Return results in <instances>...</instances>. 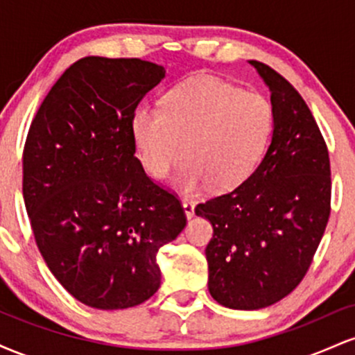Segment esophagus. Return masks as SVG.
Masks as SVG:
<instances>
[{"mask_svg": "<svg viewBox=\"0 0 355 355\" xmlns=\"http://www.w3.org/2000/svg\"><path fill=\"white\" fill-rule=\"evenodd\" d=\"M182 207H183V211H185L187 218H191L195 215V203L191 200H182Z\"/></svg>", "mask_w": 355, "mask_h": 355, "instance_id": "1", "label": "esophagus"}]
</instances>
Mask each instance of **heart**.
Wrapping results in <instances>:
<instances>
[{"instance_id":"b5f03b06","label":"heart","mask_w":355,"mask_h":355,"mask_svg":"<svg viewBox=\"0 0 355 355\" xmlns=\"http://www.w3.org/2000/svg\"><path fill=\"white\" fill-rule=\"evenodd\" d=\"M272 130L274 110L266 96L210 76L183 81L166 93L164 108L140 105L132 116L138 157L153 178L166 175L183 153L175 173L183 191L240 185L262 160Z\"/></svg>"}]
</instances>
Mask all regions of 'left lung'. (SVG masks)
<instances>
[{
	"instance_id": "1",
	"label": "left lung",
	"mask_w": 355,
	"mask_h": 355,
	"mask_svg": "<svg viewBox=\"0 0 355 355\" xmlns=\"http://www.w3.org/2000/svg\"><path fill=\"white\" fill-rule=\"evenodd\" d=\"M248 63L270 92V145L245 182L195 209L214 227L205 248L210 295L239 311L268 307L294 291L331 215L329 152L311 110L284 76Z\"/></svg>"
}]
</instances>
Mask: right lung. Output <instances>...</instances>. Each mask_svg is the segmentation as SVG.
I'll return each instance as SVG.
<instances>
[{
	"instance_id": "right-lung-1",
	"label": "right lung",
	"mask_w": 355,
	"mask_h": 355,
	"mask_svg": "<svg viewBox=\"0 0 355 355\" xmlns=\"http://www.w3.org/2000/svg\"><path fill=\"white\" fill-rule=\"evenodd\" d=\"M160 64L87 56L53 85L28 132L23 198L56 280L88 307L128 309L162 282V245L185 229L177 197L146 177L132 116Z\"/></svg>"
}]
</instances>
